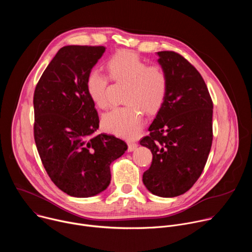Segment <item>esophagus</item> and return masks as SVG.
<instances>
[{"instance_id": "obj_1", "label": "esophagus", "mask_w": 252, "mask_h": 252, "mask_svg": "<svg viewBox=\"0 0 252 252\" xmlns=\"http://www.w3.org/2000/svg\"><path fill=\"white\" fill-rule=\"evenodd\" d=\"M136 148H137V143L135 141H129L128 142V148H127L128 152H133Z\"/></svg>"}]
</instances>
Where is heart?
Returning <instances> with one entry per match:
<instances>
[{
	"instance_id": "heart-1",
	"label": "heart",
	"mask_w": 252,
	"mask_h": 252,
	"mask_svg": "<svg viewBox=\"0 0 252 252\" xmlns=\"http://www.w3.org/2000/svg\"><path fill=\"white\" fill-rule=\"evenodd\" d=\"M109 77L96 70L89 73L86 91L91 100L101 110L112 105L109 94L110 79L126 84L125 106L118 107L102 118L105 130L125 138H133L141 130L143 114L155 115L162 106L168 90V77L160 64H149L130 51H120L107 59Z\"/></svg>"
}]
</instances>
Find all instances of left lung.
Returning <instances> with one entry per match:
<instances>
[{
	"label": "left lung",
	"instance_id": "1",
	"mask_svg": "<svg viewBox=\"0 0 252 252\" xmlns=\"http://www.w3.org/2000/svg\"><path fill=\"white\" fill-rule=\"evenodd\" d=\"M168 77L166 98L139 143L153 154L142 182L154 194L174 197L189 190L211 149L213 103L198 70L182 55L158 52Z\"/></svg>",
	"mask_w": 252,
	"mask_h": 252
}]
</instances>
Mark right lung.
Returning <instances> with one entry per match:
<instances>
[{
	"label": "right lung",
	"instance_id": "1",
	"mask_svg": "<svg viewBox=\"0 0 252 252\" xmlns=\"http://www.w3.org/2000/svg\"><path fill=\"white\" fill-rule=\"evenodd\" d=\"M105 48L65 46L59 50L33 93V136L52 182L75 197H90L111 183V163L126 143L111 134H94L98 116L86 80Z\"/></svg>",
	"mask_w": 252,
	"mask_h": 252
}]
</instances>
